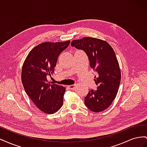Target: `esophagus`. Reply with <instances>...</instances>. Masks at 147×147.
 <instances>
[{"label": "esophagus", "mask_w": 147, "mask_h": 147, "mask_svg": "<svg viewBox=\"0 0 147 147\" xmlns=\"http://www.w3.org/2000/svg\"><path fill=\"white\" fill-rule=\"evenodd\" d=\"M75 86H76V85H75V84H72V85H69V86H68L69 88L70 89V90H74L75 88Z\"/></svg>", "instance_id": "1"}]
</instances>
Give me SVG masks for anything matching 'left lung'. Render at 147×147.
I'll return each instance as SVG.
<instances>
[{"label": "left lung", "mask_w": 147, "mask_h": 147, "mask_svg": "<svg viewBox=\"0 0 147 147\" xmlns=\"http://www.w3.org/2000/svg\"><path fill=\"white\" fill-rule=\"evenodd\" d=\"M71 45L86 53L91 68L97 73L94 79L97 89L89 91L84 104L92 112H102L115 99L121 82V70L114 50L107 42L93 37L74 40Z\"/></svg>", "instance_id": "1"}]
</instances>
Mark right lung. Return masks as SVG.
Wrapping results in <instances>:
<instances>
[{
	"mask_svg": "<svg viewBox=\"0 0 147 147\" xmlns=\"http://www.w3.org/2000/svg\"><path fill=\"white\" fill-rule=\"evenodd\" d=\"M70 42L39 44L29 53L23 65L21 81L24 90L37 107L47 114L56 113L63 105L65 88L50 84L47 77L54 72L57 57Z\"/></svg>",
	"mask_w": 147,
	"mask_h": 147,
	"instance_id": "obj_1",
	"label": "right lung"
}]
</instances>
